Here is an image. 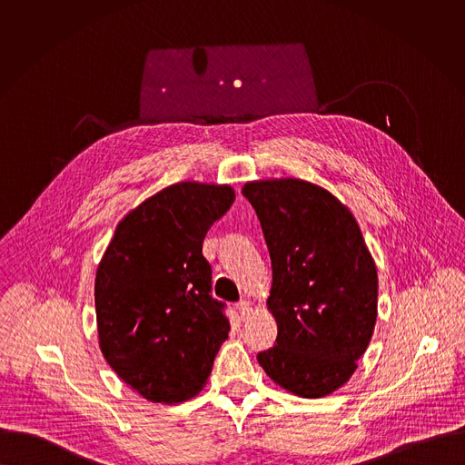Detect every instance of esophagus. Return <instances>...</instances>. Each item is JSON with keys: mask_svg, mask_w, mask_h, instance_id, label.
<instances>
[{"mask_svg": "<svg viewBox=\"0 0 465 465\" xmlns=\"http://www.w3.org/2000/svg\"><path fill=\"white\" fill-rule=\"evenodd\" d=\"M236 310H238V313H240V317H242L243 321L249 319L251 313H252V306H251L247 301H240V302L236 304Z\"/></svg>", "mask_w": 465, "mask_h": 465, "instance_id": "obj_1", "label": "esophagus"}]
</instances>
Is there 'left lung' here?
Listing matches in <instances>:
<instances>
[{"mask_svg":"<svg viewBox=\"0 0 465 465\" xmlns=\"http://www.w3.org/2000/svg\"><path fill=\"white\" fill-rule=\"evenodd\" d=\"M272 262L266 308L275 345L266 376L299 398L330 396L367 351L378 319V272L351 209L322 186L282 177L245 183Z\"/></svg>","mask_w":465,"mask_h":465,"instance_id":"1","label":"left lung"}]
</instances>
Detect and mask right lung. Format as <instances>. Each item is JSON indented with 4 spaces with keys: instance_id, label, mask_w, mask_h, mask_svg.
Wrapping results in <instances>:
<instances>
[{
    "instance_id": "obj_1",
    "label": "right lung",
    "mask_w": 465,
    "mask_h": 465,
    "mask_svg": "<svg viewBox=\"0 0 465 465\" xmlns=\"http://www.w3.org/2000/svg\"><path fill=\"white\" fill-rule=\"evenodd\" d=\"M234 199L229 184H172L120 220L98 263L100 351L141 398L183 402L205 387L231 328L202 242Z\"/></svg>"
}]
</instances>
